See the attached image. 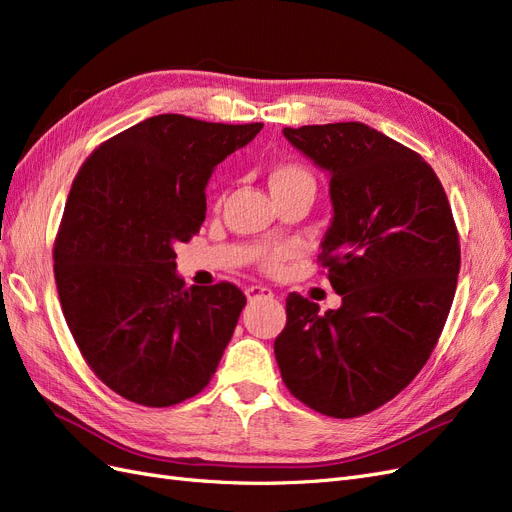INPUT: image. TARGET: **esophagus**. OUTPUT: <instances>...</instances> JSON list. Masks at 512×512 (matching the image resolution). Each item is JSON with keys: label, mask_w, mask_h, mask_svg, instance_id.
<instances>
[{"label": "esophagus", "mask_w": 512, "mask_h": 512, "mask_svg": "<svg viewBox=\"0 0 512 512\" xmlns=\"http://www.w3.org/2000/svg\"><path fill=\"white\" fill-rule=\"evenodd\" d=\"M247 299L250 301H260V299H273V292L271 288H265V286H250L245 290Z\"/></svg>", "instance_id": "esophagus-1"}]
</instances>
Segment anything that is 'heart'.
<instances>
[{
    "label": "heart",
    "mask_w": 512,
    "mask_h": 512,
    "mask_svg": "<svg viewBox=\"0 0 512 512\" xmlns=\"http://www.w3.org/2000/svg\"><path fill=\"white\" fill-rule=\"evenodd\" d=\"M299 185H309V188H314V179L303 166L288 162V164H275L269 170V188H271L273 194L299 188ZM290 254H292L290 247H275V250H269V252L262 254L260 262L267 271H275V269L282 267V262Z\"/></svg>",
    "instance_id": "heart-1"
}]
</instances>
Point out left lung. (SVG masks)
Wrapping results in <instances>:
<instances>
[{
	"label": "left lung",
	"instance_id": "obj_1",
	"mask_svg": "<svg viewBox=\"0 0 512 512\" xmlns=\"http://www.w3.org/2000/svg\"><path fill=\"white\" fill-rule=\"evenodd\" d=\"M331 175L333 222L320 265L342 307L290 292L275 359L312 410L354 418L416 378L451 312L461 265L446 192L416 151L359 121L284 128Z\"/></svg>",
	"mask_w": 512,
	"mask_h": 512
}]
</instances>
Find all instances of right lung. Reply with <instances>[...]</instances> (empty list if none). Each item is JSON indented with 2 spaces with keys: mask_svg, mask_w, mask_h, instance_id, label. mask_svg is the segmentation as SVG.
<instances>
[{
  "mask_svg": "<svg viewBox=\"0 0 512 512\" xmlns=\"http://www.w3.org/2000/svg\"><path fill=\"white\" fill-rule=\"evenodd\" d=\"M260 130L156 115L74 177L53 247L59 303L83 359L123 399L175 406L218 369L247 299L228 282L185 288L175 245L205 222L213 168Z\"/></svg>",
  "mask_w": 512,
  "mask_h": 512,
  "instance_id": "obj_1",
  "label": "right lung"
}]
</instances>
